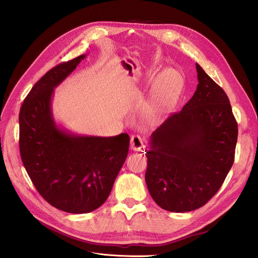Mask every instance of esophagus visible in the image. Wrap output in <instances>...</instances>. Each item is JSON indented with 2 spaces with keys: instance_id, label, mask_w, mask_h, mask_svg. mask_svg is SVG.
Segmentation results:
<instances>
[{
  "instance_id": "34e87169",
  "label": "esophagus",
  "mask_w": 258,
  "mask_h": 258,
  "mask_svg": "<svg viewBox=\"0 0 258 258\" xmlns=\"http://www.w3.org/2000/svg\"><path fill=\"white\" fill-rule=\"evenodd\" d=\"M145 140L142 138L140 135H132L131 136V142L130 147L134 151H141L145 147Z\"/></svg>"
}]
</instances>
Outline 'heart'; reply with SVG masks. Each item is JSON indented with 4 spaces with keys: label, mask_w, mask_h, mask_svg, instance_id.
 <instances>
[{
    "label": "heart",
    "mask_w": 258,
    "mask_h": 258,
    "mask_svg": "<svg viewBox=\"0 0 258 258\" xmlns=\"http://www.w3.org/2000/svg\"><path fill=\"white\" fill-rule=\"evenodd\" d=\"M183 86L179 72L168 69L156 79L146 107V114L151 121L159 118L175 103Z\"/></svg>",
    "instance_id": "heart-1"
}]
</instances>
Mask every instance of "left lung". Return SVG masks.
<instances>
[{
  "mask_svg": "<svg viewBox=\"0 0 258 258\" xmlns=\"http://www.w3.org/2000/svg\"><path fill=\"white\" fill-rule=\"evenodd\" d=\"M196 70L193 97L152 133L147 151L149 192L169 212L205 206L234 161L237 124L229 99L197 63Z\"/></svg>",
  "mask_w": 258,
  "mask_h": 258,
  "instance_id": "obj_1",
  "label": "left lung"
}]
</instances>
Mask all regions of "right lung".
I'll return each instance as SVG.
<instances>
[{"instance_id":"obj_1","label":"right lung","mask_w":258,"mask_h":258,"mask_svg":"<svg viewBox=\"0 0 258 258\" xmlns=\"http://www.w3.org/2000/svg\"><path fill=\"white\" fill-rule=\"evenodd\" d=\"M85 57L82 54L45 73L19 111V151L31 181L49 205L72 214L90 213L105 203L130 143L127 133L77 135L56 126L53 90Z\"/></svg>"}]
</instances>
